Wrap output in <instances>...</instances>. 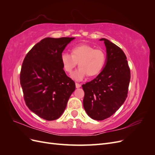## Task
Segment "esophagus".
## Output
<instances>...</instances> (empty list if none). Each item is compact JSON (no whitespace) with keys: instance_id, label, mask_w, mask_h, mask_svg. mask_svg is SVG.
<instances>
[{"instance_id":"34e87169","label":"esophagus","mask_w":155,"mask_h":155,"mask_svg":"<svg viewBox=\"0 0 155 155\" xmlns=\"http://www.w3.org/2000/svg\"><path fill=\"white\" fill-rule=\"evenodd\" d=\"M76 87L77 88H80V87H81V84H79V83H76Z\"/></svg>"}]
</instances>
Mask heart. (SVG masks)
Returning <instances> with one entry per match:
<instances>
[{
    "label": "heart",
    "mask_w": 155,
    "mask_h": 155,
    "mask_svg": "<svg viewBox=\"0 0 155 155\" xmlns=\"http://www.w3.org/2000/svg\"><path fill=\"white\" fill-rule=\"evenodd\" d=\"M106 61V54L101 49H94L93 46L83 44L74 46L71 55L63 52L61 55L64 70L71 74L79 65V69L72 74V78L76 81H82L87 75L95 76L104 68Z\"/></svg>",
    "instance_id": "obj_1"
}]
</instances>
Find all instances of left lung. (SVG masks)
Returning <instances> with one entry per match:
<instances>
[{"label":"left lung","instance_id":"obj_1","mask_svg":"<svg viewBox=\"0 0 155 155\" xmlns=\"http://www.w3.org/2000/svg\"><path fill=\"white\" fill-rule=\"evenodd\" d=\"M105 67L90 82L83 84V107L88 116L104 120L114 114L124 104L128 93L130 68L123 50L105 38Z\"/></svg>","mask_w":155,"mask_h":155}]
</instances>
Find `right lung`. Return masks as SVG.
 Masks as SVG:
<instances>
[{"label": "right lung", "mask_w": 155, "mask_h": 155, "mask_svg": "<svg viewBox=\"0 0 155 155\" xmlns=\"http://www.w3.org/2000/svg\"><path fill=\"white\" fill-rule=\"evenodd\" d=\"M75 37H46L34 45L23 61L20 82L27 107L46 120L62 115L76 88L65 74L61 55Z\"/></svg>", "instance_id": "1"}]
</instances>
